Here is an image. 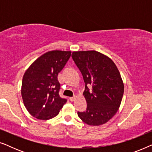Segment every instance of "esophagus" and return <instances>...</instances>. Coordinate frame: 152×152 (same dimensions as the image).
Here are the masks:
<instances>
[{"label": "esophagus", "instance_id": "obj_1", "mask_svg": "<svg viewBox=\"0 0 152 152\" xmlns=\"http://www.w3.org/2000/svg\"><path fill=\"white\" fill-rule=\"evenodd\" d=\"M75 98H76V97H70V98H69V99H70V101H71V102H73L74 100H75Z\"/></svg>", "mask_w": 152, "mask_h": 152}]
</instances>
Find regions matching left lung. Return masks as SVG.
<instances>
[{
    "instance_id": "obj_1",
    "label": "left lung",
    "mask_w": 152,
    "mask_h": 152,
    "mask_svg": "<svg viewBox=\"0 0 152 152\" xmlns=\"http://www.w3.org/2000/svg\"><path fill=\"white\" fill-rule=\"evenodd\" d=\"M72 58L85 82L86 111L77 112L78 116L88 125L105 124L117 113L123 96L124 84L117 66L95 50L73 52ZM87 85L92 86L91 90Z\"/></svg>"
}]
</instances>
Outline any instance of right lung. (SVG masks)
I'll list each match as a JSON object with an SVG mask.
<instances>
[{"mask_svg":"<svg viewBox=\"0 0 152 152\" xmlns=\"http://www.w3.org/2000/svg\"><path fill=\"white\" fill-rule=\"evenodd\" d=\"M71 55L70 51L53 50L35 60L25 72L21 95L24 105L33 117L50 120L67 102L59 96L57 76Z\"/></svg>","mask_w":152,"mask_h":152,"instance_id":"obj_1","label":"right lung"}]
</instances>
